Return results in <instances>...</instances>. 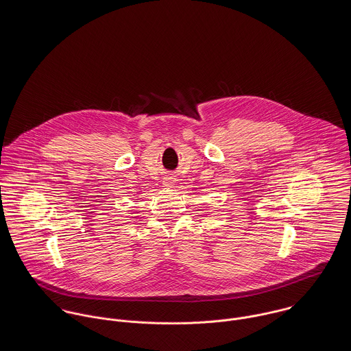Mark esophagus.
<instances>
[{
  "label": "esophagus",
  "mask_w": 351,
  "mask_h": 351,
  "mask_svg": "<svg viewBox=\"0 0 351 351\" xmlns=\"http://www.w3.org/2000/svg\"><path fill=\"white\" fill-rule=\"evenodd\" d=\"M162 184H164V187H167V189H172L173 184H175V179H173L172 176H168V178L164 179Z\"/></svg>",
  "instance_id": "esophagus-1"
}]
</instances>
